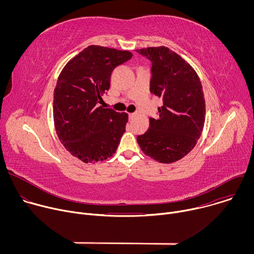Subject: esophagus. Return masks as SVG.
Here are the masks:
<instances>
[{
  "label": "esophagus",
  "mask_w": 254,
  "mask_h": 254,
  "mask_svg": "<svg viewBox=\"0 0 254 254\" xmlns=\"http://www.w3.org/2000/svg\"><path fill=\"white\" fill-rule=\"evenodd\" d=\"M134 117H135V114H128V118H129V120L133 119Z\"/></svg>",
  "instance_id": "esophagus-1"
}]
</instances>
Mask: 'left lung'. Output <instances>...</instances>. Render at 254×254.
<instances>
[{
    "mask_svg": "<svg viewBox=\"0 0 254 254\" xmlns=\"http://www.w3.org/2000/svg\"><path fill=\"white\" fill-rule=\"evenodd\" d=\"M149 59L150 91L163 100L159 118L150 119V128L136 140L140 150L154 160L170 164L196 146L205 122V99L195 70L168 47L135 50Z\"/></svg>",
    "mask_w": 254,
    "mask_h": 254,
    "instance_id": "8db88e82",
    "label": "left lung"
}]
</instances>
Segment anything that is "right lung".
Here are the masks:
<instances>
[{"label":"right lung","instance_id":"obj_1","mask_svg":"<svg viewBox=\"0 0 254 254\" xmlns=\"http://www.w3.org/2000/svg\"><path fill=\"white\" fill-rule=\"evenodd\" d=\"M131 57L128 51L88 46L58 77L53 99L55 128L65 149L84 163L111 158L126 131L127 115L97 107V103L110 89L114 68Z\"/></svg>","mask_w":254,"mask_h":254}]
</instances>
